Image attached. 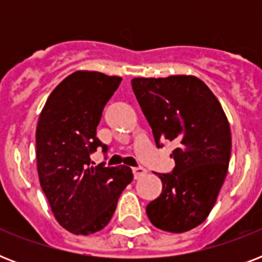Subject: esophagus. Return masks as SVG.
I'll use <instances>...</instances> for the list:
<instances>
[{
    "mask_svg": "<svg viewBox=\"0 0 262 262\" xmlns=\"http://www.w3.org/2000/svg\"><path fill=\"white\" fill-rule=\"evenodd\" d=\"M132 171H133V175H135V178L139 179L140 177H143V175L145 174V172H147V170H145V168H143V167H135V168H133V170H132Z\"/></svg>",
    "mask_w": 262,
    "mask_h": 262,
    "instance_id": "34e87169",
    "label": "esophagus"
}]
</instances>
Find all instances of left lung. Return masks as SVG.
Masks as SVG:
<instances>
[{
  "mask_svg": "<svg viewBox=\"0 0 262 262\" xmlns=\"http://www.w3.org/2000/svg\"><path fill=\"white\" fill-rule=\"evenodd\" d=\"M132 88L158 147L168 140L172 174H158L163 189L147 205L155 227L185 232L207 219L227 175L231 156L230 123L213 92L195 76L136 77Z\"/></svg>",
  "mask_w": 262,
  "mask_h": 262,
  "instance_id": "left-lung-1",
  "label": "left lung"
}]
</instances>
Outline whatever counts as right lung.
<instances>
[{"label":"right lung","instance_id":"obj_1","mask_svg":"<svg viewBox=\"0 0 262 262\" xmlns=\"http://www.w3.org/2000/svg\"><path fill=\"white\" fill-rule=\"evenodd\" d=\"M121 80L100 72H75L54 88L39 115V182L57 222L76 235L106 227L119 195L133 181L130 167L94 166L90 158L98 147L107 151L96 127Z\"/></svg>","mask_w":262,"mask_h":262}]
</instances>
